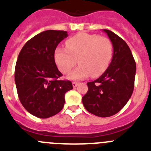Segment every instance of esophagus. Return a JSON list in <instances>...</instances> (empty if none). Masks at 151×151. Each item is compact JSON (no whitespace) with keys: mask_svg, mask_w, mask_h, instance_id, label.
<instances>
[{"mask_svg":"<svg viewBox=\"0 0 151 151\" xmlns=\"http://www.w3.org/2000/svg\"><path fill=\"white\" fill-rule=\"evenodd\" d=\"M78 84H79V83H77V82H73V83H72V85H73V87H74V88H75L76 86H77Z\"/></svg>","mask_w":151,"mask_h":151,"instance_id":"1","label":"esophagus"}]
</instances>
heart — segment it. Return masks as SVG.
Returning <instances> with one entry per match:
<instances>
[{"instance_id": "obj_1", "label": "heart", "mask_w": 151, "mask_h": 151, "mask_svg": "<svg viewBox=\"0 0 151 151\" xmlns=\"http://www.w3.org/2000/svg\"><path fill=\"white\" fill-rule=\"evenodd\" d=\"M113 55V45L109 39L96 34L82 32L66 41V48L58 47L55 61L63 74H68L77 63L80 65L72 71L68 78L81 80L97 77L106 71Z\"/></svg>"}]
</instances>
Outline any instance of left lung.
<instances>
[{"mask_svg": "<svg viewBox=\"0 0 151 151\" xmlns=\"http://www.w3.org/2000/svg\"><path fill=\"white\" fill-rule=\"evenodd\" d=\"M113 45V55L106 71L97 80L87 83L88 91L82 102L91 114L109 117L125 106L134 90L136 64L130 48L113 32L103 29Z\"/></svg>", "mask_w": 151, "mask_h": 151, "instance_id": "8db88e82", "label": "left lung"}]
</instances>
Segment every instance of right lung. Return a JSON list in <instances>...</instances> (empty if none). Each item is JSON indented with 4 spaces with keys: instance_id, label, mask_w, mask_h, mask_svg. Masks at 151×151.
<instances>
[{
    "instance_id": "add662e5",
    "label": "right lung",
    "mask_w": 151,
    "mask_h": 151,
    "mask_svg": "<svg viewBox=\"0 0 151 151\" xmlns=\"http://www.w3.org/2000/svg\"><path fill=\"white\" fill-rule=\"evenodd\" d=\"M66 31L46 30L29 39L21 49L15 68V83L19 101L30 114L41 119L56 115L65 105V95L73 89L55 61V51Z\"/></svg>"
}]
</instances>
